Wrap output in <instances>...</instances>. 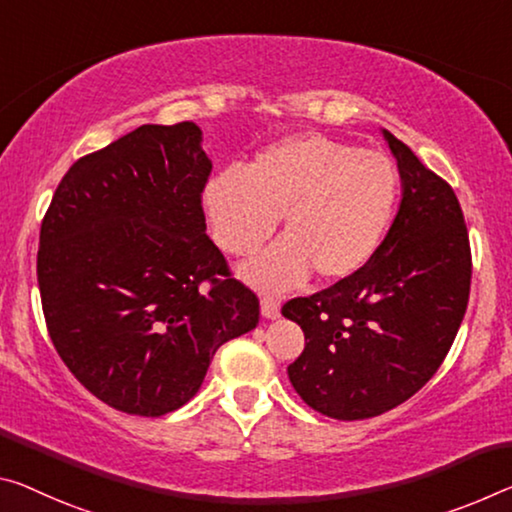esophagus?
<instances>
[{
  "label": "esophagus",
  "mask_w": 512,
  "mask_h": 512,
  "mask_svg": "<svg viewBox=\"0 0 512 512\" xmlns=\"http://www.w3.org/2000/svg\"><path fill=\"white\" fill-rule=\"evenodd\" d=\"M262 316L266 319H278L280 316V298H275L271 294L262 296Z\"/></svg>",
  "instance_id": "esophagus-1"
}]
</instances>
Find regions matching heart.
Listing matches in <instances>:
<instances>
[{
  "instance_id": "obj_1",
  "label": "heart",
  "mask_w": 512,
  "mask_h": 512,
  "mask_svg": "<svg viewBox=\"0 0 512 512\" xmlns=\"http://www.w3.org/2000/svg\"><path fill=\"white\" fill-rule=\"evenodd\" d=\"M396 193L399 173L385 154L307 132L264 148L246 173L212 177L202 205L218 246L237 257L269 241L282 216L285 239L243 275L285 289L312 269L323 282L358 273L385 237Z\"/></svg>"
}]
</instances>
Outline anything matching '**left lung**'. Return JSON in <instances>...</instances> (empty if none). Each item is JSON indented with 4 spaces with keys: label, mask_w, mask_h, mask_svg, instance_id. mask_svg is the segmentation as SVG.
<instances>
[{
    "label": "left lung",
    "mask_w": 512,
    "mask_h": 512,
    "mask_svg": "<svg viewBox=\"0 0 512 512\" xmlns=\"http://www.w3.org/2000/svg\"><path fill=\"white\" fill-rule=\"evenodd\" d=\"M401 175L387 237L351 278L282 307L305 332L289 380L321 415L378 417L417 394L458 335L472 282V250L449 184L383 129Z\"/></svg>",
    "instance_id": "1"
}]
</instances>
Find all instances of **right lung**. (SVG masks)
Segmentation results:
<instances>
[{"label":"right lung","mask_w":512,"mask_h":512,"mask_svg":"<svg viewBox=\"0 0 512 512\" xmlns=\"http://www.w3.org/2000/svg\"><path fill=\"white\" fill-rule=\"evenodd\" d=\"M196 123L141 125L77 159L40 225L52 344L81 385L127 415L193 399L214 353L259 323V300L207 237L212 161Z\"/></svg>","instance_id":"add662e5"}]
</instances>
